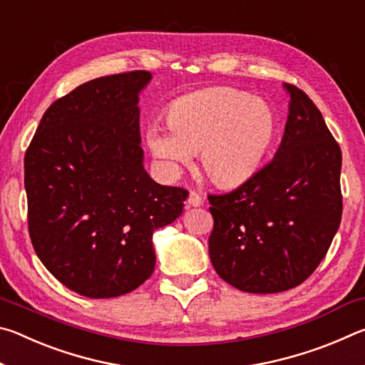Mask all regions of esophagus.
Segmentation results:
<instances>
[{"instance_id":"1","label":"esophagus","mask_w":365,"mask_h":365,"mask_svg":"<svg viewBox=\"0 0 365 365\" xmlns=\"http://www.w3.org/2000/svg\"><path fill=\"white\" fill-rule=\"evenodd\" d=\"M188 206H193V207H200L202 206V197L196 193V191H190L188 195Z\"/></svg>"}]
</instances>
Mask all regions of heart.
<instances>
[{"mask_svg":"<svg viewBox=\"0 0 365 365\" xmlns=\"http://www.w3.org/2000/svg\"><path fill=\"white\" fill-rule=\"evenodd\" d=\"M277 127L267 101L235 88H209L172 103L168 125L150 123L145 140L165 175L177 177L200 153L206 175L217 187L232 188L257 174Z\"/></svg>","mask_w":365,"mask_h":365,"instance_id":"heart-1","label":"heart"}]
</instances>
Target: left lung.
<instances>
[{"mask_svg":"<svg viewBox=\"0 0 365 365\" xmlns=\"http://www.w3.org/2000/svg\"><path fill=\"white\" fill-rule=\"evenodd\" d=\"M289 95L274 159L242 187L209 195V256L222 280L246 293H280L304 282L329 251L341 222V150L316 104Z\"/></svg>","mask_w":365,"mask_h":365,"instance_id":"left-lung-1","label":"left lung"}]
</instances>
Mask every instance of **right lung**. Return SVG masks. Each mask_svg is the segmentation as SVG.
<instances>
[{
  "label": "right lung",
  "mask_w": 365,
  "mask_h": 365,
  "mask_svg": "<svg viewBox=\"0 0 365 365\" xmlns=\"http://www.w3.org/2000/svg\"><path fill=\"white\" fill-rule=\"evenodd\" d=\"M151 72L100 77L46 109L26 153L29 232L36 256L86 298H115L150 279L153 233L188 191L148 175L140 93Z\"/></svg>",
  "instance_id": "1"
}]
</instances>
